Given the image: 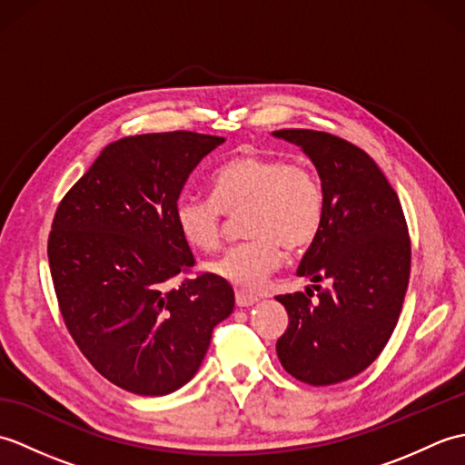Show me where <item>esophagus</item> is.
Listing matches in <instances>:
<instances>
[{
	"mask_svg": "<svg viewBox=\"0 0 465 465\" xmlns=\"http://www.w3.org/2000/svg\"><path fill=\"white\" fill-rule=\"evenodd\" d=\"M235 303H238L240 308H250V305L258 303V298L252 293H245V292H235Z\"/></svg>",
	"mask_w": 465,
	"mask_h": 465,
	"instance_id": "esophagus-1",
	"label": "esophagus"
}]
</instances>
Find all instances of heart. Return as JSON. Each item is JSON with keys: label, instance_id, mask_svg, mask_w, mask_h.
Listing matches in <instances>:
<instances>
[{"label": "heart", "instance_id": "b5f03b06", "mask_svg": "<svg viewBox=\"0 0 465 465\" xmlns=\"http://www.w3.org/2000/svg\"><path fill=\"white\" fill-rule=\"evenodd\" d=\"M248 240L232 245L207 265L217 278L243 292H258L283 260V248L302 252L315 242L325 220L320 175L305 162L243 153L212 175V195L183 193L175 202V225L193 250L222 245L225 213L238 215Z\"/></svg>", "mask_w": 465, "mask_h": 465}]
</instances>
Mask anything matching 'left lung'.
Returning a JSON list of instances; mask_svg holds the SVG:
<instances>
[{"label":"left lung","mask_w":465,"mask_h":465,"mask_svg":"<svg viewBox=\"0 0 465 465\" xmlns=\"http://www.w3.org/2000/svg\"><path fill=\"white\" fill-rule=\"evenodd\" d=\"M313 162L325 192V220L298 275L312 290L278 295L290 315L278 340L283 370L310 385L353 378L391 338L408 292L411 243L398 193L371 157L338 135L280 130ZM328 279L331 285L317 283Z\"/></svg>","instance_id":"1"}]
</instances>
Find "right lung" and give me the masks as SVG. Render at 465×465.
<instances>
[{
    "label": "right lung",
    "mask_w": 465,
    "mask_h": 465,
    "mask_svg": "<svg viewBox=\"0 0 465 465\" xmlns=\"http://www.w3.org/2000/svg\"><path fill=\"white\" fill-rule=\"evenodd\" d=\"M223 142L195 132L124 137L57 205L47 258L65 328L105 380L137 396L190 381L233 312L232 285L213 273L167 285L195 263L175 202Z\"/></svg>",
    "instance_id": "1"
}]
</instances>
